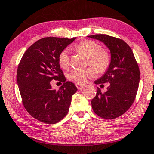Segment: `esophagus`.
I'll return each instance as SVG.
<instances>
[{"label": "esophagus", "mask_w": 154, "mask_h": 154, "mask_svg": "<svg viewBox=\"0 0 154 154\" xmlns=\"http://www.w3.org/2000/svg\"><path fill=\"white\" fill-rule=\"evenodd\" d=\"M76 86L77 88H78V89L80 90V89H82L84 87V85H81V84H76Z\"/></svg>", "instance_id": "34e87169"}]
</instances>
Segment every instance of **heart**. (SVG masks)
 Instances as JSON below:
<instances>
[{"instance_id":"b5f03b06","label":"heart","mask_w":154,"mask_h":154,"mask_svg":"<svg viewBox=\"0 0 154 154\" xmlns=\"http://www.w3.org/2000/svg\"><path fill=\"white\" fill-rule=\"evenodd\" d=\"M75 49L88 58V64L93 68L86 69H74L68 75L69 80L76 84H84L96 75V70L103 72L109 68L111 63V56L107 51H103L101 45L94 41L86 40L79 42ZM58 63L60 68L67 69L70 66V52L64 49L58 56Z\"/></svg>"}]
</instances>
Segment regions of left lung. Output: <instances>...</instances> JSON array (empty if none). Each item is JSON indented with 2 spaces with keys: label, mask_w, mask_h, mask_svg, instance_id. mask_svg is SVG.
Listing matches in <instances>:
<instances>
[{
  "label": "left lung",
  "mask_w": 154,
  "mask_h": 154,
  "mask_svg": "<svg viewBox=\"0 0 154 154\" xmlns=\"http://www.w3.org/2000/svg\"><path fill=\"white\" fill-rule=\"evenodd\" d=\"M103 42L111 52V63L96 84L109 83L107 91L98 88L91 100L93 110L100 117L114 119L126 112L133 105L140 84V68L133 51L121 39L105 34L88 36Z\"/></svg>",
  "instance_id": "8db88e82"
}]
</instances>
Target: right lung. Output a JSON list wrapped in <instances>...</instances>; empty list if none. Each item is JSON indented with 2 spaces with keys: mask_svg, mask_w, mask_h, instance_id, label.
Instances as JSON below:
<instances>
[{
  "mask_svg": "<svg viewBox=\"0 0 154 154\" xmlns=\"http://www.w3.org/2000/svg\"><path fill=\"white\" fill-rule=\"evenodd\" d=\"M75 39H40L29 47L19 62L17 82L23 107L41 122L54 124L63 119L77 91L72 82L66 81L58 63L60 53ZM51 80L63 82V85L58 90H53Z\"/></svg>",
  "mask_w": 154,
  "mask_h": 154,
  "instance_id": "1",
  "label": "right lung"
}]
</instances>
